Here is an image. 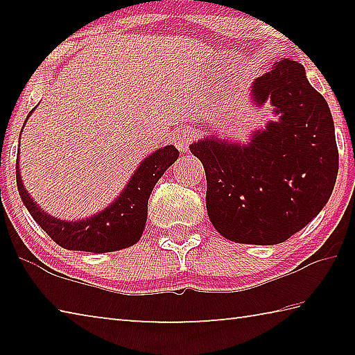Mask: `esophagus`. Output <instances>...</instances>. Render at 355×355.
Segmentation results:
<instances>
[{
	"mask_svg": "<svg viewBox=\"0 0 355 355\" xmlns=\"http://www.w3.org/2000/svg\"><path fill=\"white\" fill-rule=\"evenodd\" d=\"M192 137L194 136H192V131L189 128H178L175 133H173V142H175L180 152H188Z\"/></svg>",
	"mask_w": 355,
	"mask_h": 355,
	"instance_id": "34e87169",
	"label": "esophagus"
}]
</instances>
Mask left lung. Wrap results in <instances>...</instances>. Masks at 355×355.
Here are the masks:
<instances>
[{"mask_svg":"<svg viewBox=\"0 0 355 355\" xmlns=\"http://www.w3.org/2000/svg\"><path fill=\"white\" fill-rule=\"evenodd\" d=\"M252 100L274 106L279 120L249 144L203 137L191 144L207 175V211L235 243L286 241L326 205L338 173L334 119L302 64L282 59L252 84Z\"/></svg>","mask_w":355,"mask_h":355,"instance_id":"1","label":"left lung"}]
</instances>
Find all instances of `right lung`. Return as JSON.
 Instances as JSON below:
<instances>
[{
    "label": "right lung",
    "mask_w": 355,
    "mask_h": 355,
    "mask_svg": "<svg viewBox=\"0 0 355 355\" xmlns=\"http://www.w3.org/2000/svg\"><path fill=\"white\" fill-rule=\"evenodd\" d=\"M33 111L28 114V117ZM177 158L178 150L173 146L155 150L137 166L125 189L111 205H107L103 211L81 220H62L44 211V208L31 199L23 186L19 161L15 164L17 188L29 214L56 244L69 250L105 254L127 249L139 241L147 222L148 197L158 180L175 163Z\"/></svg>",
    "instance_id": "1"
}]
</instances>
